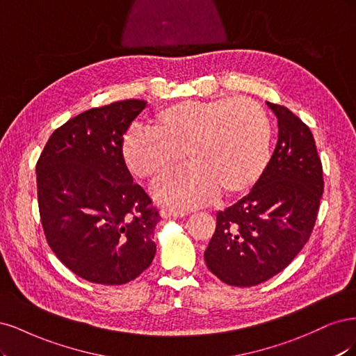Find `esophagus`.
<instances>
[{
  "label": "esophagus",
  "instance_id": "obj_1",
  "mask_svg": "<svg viewBox=\"0 0 356 356\" xmlns=\"http://www.w3.org/2000/svg\"><path fill=\"white\" fill-rule=\"evenodd\" d=\"M188 210H181V209H176V207H163L161 209V217H185L188 216Z\"/></svg>",
  "mask_w": 356,
  "mask_h": 356
}]
</instances>
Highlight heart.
<instances>
[{
  "mask_svg": "<svg viewBox=\"0 0 356 356\" xmlns=\"http://www.w3.org/2000/svg\"><path fill=\"white\" fill-rule=\"evenodd\" d=\"M272 124L260 103L247 99L180 102L154 113L151 130L133 129L121 154L130 175L155 181L179 163L188 168L159 183L155 192L177 207L235 198L253 188L269 164Z\"/></svg>",
  "mask_w": 356,
  "mask_h": 356,
  "instance_id": "b5f03b06",
  "label": "heart"
}]
</instances>
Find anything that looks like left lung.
I'll use <instances>...</instances> for the list:
<instances>
[{"mask_svg": "<svg viewBox=\"0 0 356 356\" xmlns=\"http://www.w3.org/2000/svg\"><path fill=\"white\" fill-rule=\"evenodd\" d=\"M266 105L278 120L270 161L247 197L217 213L204 253L207 268L234 286L261 284L290 265L312 234L324 192L311 130L290 109Z\"/></svg>", "mask_w": 356, "mask_h": 356, "instance_id": "8db88e82", "label": "left lung"}]
</instances>
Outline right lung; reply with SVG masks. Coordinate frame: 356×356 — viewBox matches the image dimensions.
Segmentation results:
<instances>
[{
    "instance_id": "add662e5",
    "label": "right lung",
    "mask_w": 356,
    "mask_h": 356,
    "mask_svg": "<svg viewBox=\"0 0 356 356\" xmlns=\"http://www.w3.org/2000/svg\"><path fill=\"white\" fill-rule=\"evenodd\" d=\"M146 102L129 99L79 113L53 131L37 163L45 238L86 281L121 285L151 266L159 213L124 164V134Z\"/></svg>"
}]
</instances>
